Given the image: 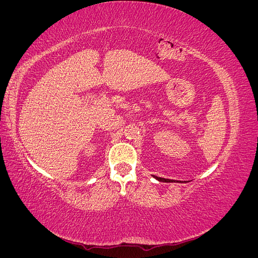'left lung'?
<instances>
[{
  "label": "left lung",
  "instance_id": "obj_1",
  "mask_svg": "<svg viewBox=\"0 0 258 258\" xmlns=\"http://www.w3.org/2000/svg\"><path fill=\"white\" fill-rule=\"evenodd\" d=\"M155 178H157L158 181L160 182H166V183H169V182H174V179H168V178H163V177H157V176H154Z\"/></svg>",
  "mask_w": 258,
  "mask_h": 258
}]
</instances>
